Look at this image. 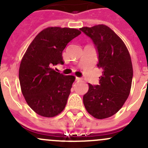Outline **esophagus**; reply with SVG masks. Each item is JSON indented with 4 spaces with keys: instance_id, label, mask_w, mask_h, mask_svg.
Listing matches in <instances>:
<instances>
[{
    "instance_id": "obj_1",
    "label": "esophagus",
    "mask_w": 148,
    "mask_h": 148,
    "mask_svg": "<svg viewBox=\"0 0 148 148\" xmlns=\"http://www.w3.org/2000/svg\"><path fill=\"white\" fill-rule=\"evenodd\" d=\"M76 81H79V80H80L81 79V78H79V77H76Z\"/></svg>"
}]
</instances>
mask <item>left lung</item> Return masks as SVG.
<instances>
[{"label": "left lung", "mask_w": 148, "mask_h": 148, "mask_svg": "<svg viewBox=\"0 0 148 148\" xmlns=\"http://www.w3.org/2000/svg\"><path fill=\"white\" fill-rule=\"evenodd\" d=\"M79 29L92 40L98 54L97 67L103 69L100 84H88L83 103L93 117L108 118L121 108L130 93L133 77L131 57L122 40L108 26L98 24Z\"/></svg>", "instance_id": "left-lung-1"}]
</instances>
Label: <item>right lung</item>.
<instances>
[{"label":"right lung","instance_id":"right-lung-1","mask_svg":"<svg viewBox=\"0 0 148 148\" xmlns=\"http://www.w3.org/2000/svg\"><path fill=\"white\" fill-rule=\"evenodd\" d=\"M81 34L77 29L48 27L36 36L24 53L18 71L25 100L36 114L53 117L63 111L75 77L56 71L53 66L64 64L62 52Z\"/></svg>","mask_w":148,"mask_h":148}]
</instances>
